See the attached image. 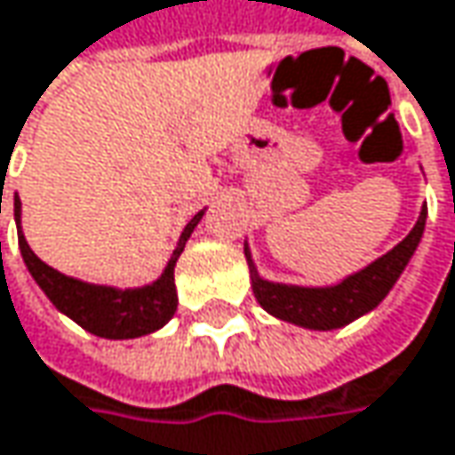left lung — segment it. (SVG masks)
I'll return each mask as SVG.
<instances>
[{"label": "left lung", "mask_w": 455, "mask_h": 455, "mask_svg": "<svg viewBox=\"0 0 455 455\" xmlns=\"http://www.w3.org/2000/svg\"><path fill=\"white\" fill-rule=\"evenodd\" d=\"M425 221H427V205L422 208L414 228L393 250L331 286H294V283L268 281L258 273L255 263H252V252L244 244V258H247L250 275H252L255 299L273 317L294 323L299 328H310V331L344 328L351 320L375 310L388 297L393 283L409 266L411 255L417 252V247L422 242Z\"/></svg>", "instance_id": "obj_1"}]
</instances>
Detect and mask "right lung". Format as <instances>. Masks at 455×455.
Masks as SVG:
<instances>
[{
    "label": "right lung",
    "mask_w": 455,
    "mask_h": 455,
    "mask_svg": "<svg viewBox=\"0 0 455 455\" xmlns=\"http://www.w3.org/2000/svg\"><path fill=\"white\" fill-rule=\"evenodd\" d=\"M205 211L195 213L182 231L177 250L172 252L164 273L145 286L135 289H116L104 283H88L72 275H64L52 266H46L25 242L20 227L22 205L15 195V224H18V244H20L22 260L41 286V291L52 299V305L67 317H72L80 328H85L93 336L101 339H140L158 328H164L174 312H177V286H174V266L185 250L189 234L200 224Z\"/></svg>",
    "instance_id": "add662e5"
}]
</instances>
